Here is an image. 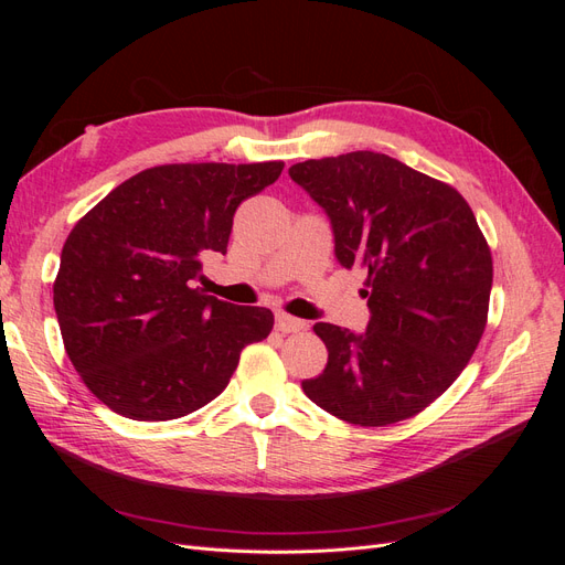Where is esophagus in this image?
<instances>
[{
	"instance_id": "1",
	"label": "esophagus",
	"mask_w": 565,
	"mask_h": 565,
	"mask_svg": "<svg viewBox=\"0 0 565 565\" xmlns=\"http://www.w3.org/2000/svg\"><path fill=\"white\" fill-rule=\"evenodd\" d=\"M276 328H278V332H285V334L301 332V330H306V320H299V318L287 316V313H276Z\"/></svg>"
}]
</instances>
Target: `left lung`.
<instances>
[{"instance_id":"left-lung-1","label":"left lung","mask_w":565,"mask_h":565,"mask_svg":"<svg viewBox=\"0 0 565 565\" xmlns=\"http://www.w3.org/2000/svg\"><path fill=\"white\" fill-rule=\"evenodd\" d=\"M289 177L328 214L337 262L367 270V330L316 322L328 365L303 393L349 424L415 417L486 330L492 256L471 207L452 185L372 150L306 160Z\"/></svg>"}]
</instances>
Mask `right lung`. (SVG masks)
Listing matches in <instances>:
<instances>
[{
    "label": "right lung",
    "mask_w": 565,
    "mask_h": 565,
    "mask_svg": "<svg viewBox=\"0 0 565 565\" xmlns=\"http://www.w3.org/2000/svg\"><path fill=\"white\" fill-rule=\"evenodd\" d=\"M282 162L162 164L119 183L67 235L54 309L67 358L113 413L191 415L228 386L241 351L273 330L262 306L198 287L202 259L226 254L233 214Z\"/></svg>",
    "instance_id": "obj_1"
}]
</instances>
